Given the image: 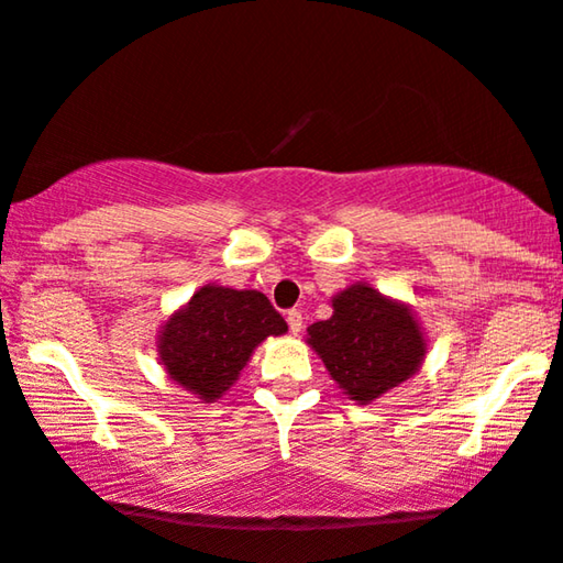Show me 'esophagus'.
Segmentation results:
<instances>
[{
  "mask_svg": "<svg viewBox=\"0 0 563 563\" xmlns=\"http://www.w3.org/2000/svg\"><path fill=\"white\" fill-rule=\"evenodd\" d=\"M288 329H290V332H294V334H298V332H301V329H303V317H301V311H298V309H294V311H288Z\"/></svg>",
  "mask_w": 563,
  "mask_h": 563,
  "instance_id": "1",
  "label": "esophagus"
}]
</instances>
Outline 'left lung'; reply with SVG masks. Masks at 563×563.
Masks as SVG:
<instances>
[{"label":"left lung","mask_w":563,"mask_h":563,"mask_svg":"<svg viewBox=\"0 0 563 563\" xmlns=\"http://www.w3.org/2000/svg\"><path fill=\"white\" fill-rule=\"evenodd\" d=\"M332 309L309 327L306 342L352 401H376L419 371L427 340L407 303L355 283L332 298Z\"/></svg>","instance_id":"1"}]
</instances>
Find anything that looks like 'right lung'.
<instances>
[{
    "instance_id": "add662e5",
    "label": "right lung",
    "mask_w": 563,
    "mask_h": 563,
    "mask_svg": "<svg viewBox=\"0 0 563 563\" xmlns=\"http://www.w3.org/2000/svg\"><path fill=\"white\" fill-rule=\"evenodd\" d=\"M286 332L265 294L208 283L167 319L156 352L172 380L211 404L236 384L262 340Z\"/></svg>"
}]
</instances>
